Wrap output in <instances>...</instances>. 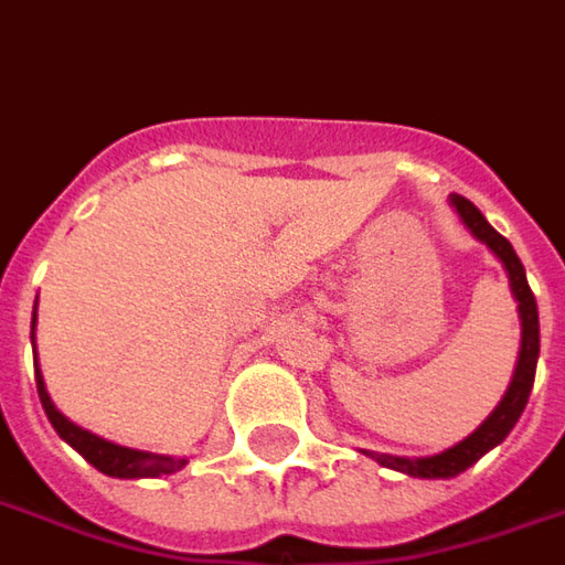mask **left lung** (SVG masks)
Returning a JSON list of instances; mask_svg holds the SVG:
<instances>
[{"label":"left lung","instance_id":"8db88e82","mask_svg":"<svg viewBox=\"0 0 565 565\" xmlns=\"http://www.w3.org/2000/svg\"><path fill=\"white\" fill-rule=\"evenodd\" d=\"M455 211L461 214V221L468 224V231L483 239L500 262L509 271V281H512V294L519 300V316H522V351H519V366H515V376H512V385L503 395L500 407L480 424L465 443H458L452 449L439 455H429V458H395V455H380V452H366L373 455L380 465L385 468H395V471H405L411 478H455L461 471H468L480 455H487L493 446H500L509 429L515 427V420L522 417V411L527 405V395H531V385H534V370H537V351H541V329H537V303H534V294L527 287L525 278V265L519 262L512 243L505 239L503 234H497L487 217L475 209V202L461 199V195H452Z\"/></svg>","mask_w":565,"mask_h":565}]
</instances>
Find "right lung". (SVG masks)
Returning <instances> with one entry per match:
<instances>
[{
  "label": "right lung",
  "instance_id": "right-lung-1",
  "mask_svg": "<svg viewBox=\"0 0 565 565\" xmlns=\"http://www.w3.org/2000/svg\"><path fill=\"white\" fill-rule=\"evenodd\" d=\"M34 319H38V312H34ZM31 326H34V322H31ZM31 341H34V331H31ZM38 395L40 405L46 411V417H50V424L56 427V433H60L62 439H65L72 449H78V452L85 455L97 471H104V475H110V478H160V475L180 471L185 465V458H170V455H151L138 452V449H126V446H113L107 439H100V436H94V433H87V429L75 427V424L65 420L60 411H56V405L50 402V395H46V388H43L40 370Z\"/></svg>",
  "mask_w": 565,
  "mask_h": 565
}]
</instances>
